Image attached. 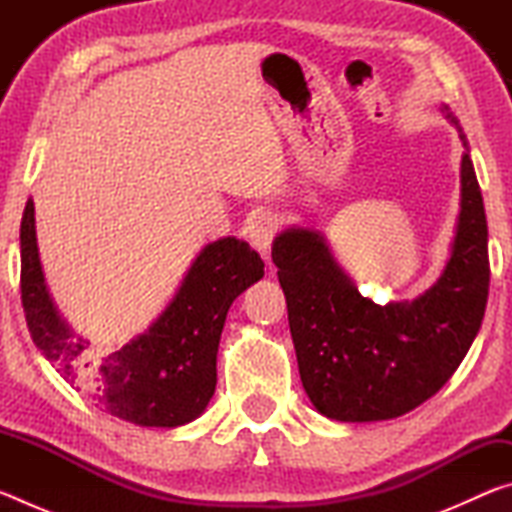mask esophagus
<instances>
[{"label":"esophagus","mask_w":512,"mask_h":512,"mask_svg":"<svg viewBox=\"0 0 512 512\" xmlns=\"http://www.w3.org/2000/svg\"><path fill=\"white\" fill-rule=\"evenodd\" d=\"M280 228V219L273 212H257L248 225V239L259 255H268L273 239Z\"/></svg>","instance_id":"esophagus-1"}]
</instances>
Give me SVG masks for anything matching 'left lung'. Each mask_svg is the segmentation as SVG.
<instances>
[{
    "label": "left lung",
    "mask_w": 512,
    "mask_h": 512,
    "mask_svg": "<svg viewBox=\"0 0 512 512\" xmlns=\"http://www.w3.org/2000/svg\"><path fill=\"white\" fill-rule=\"evenodd\" d=\"M461 210L443 273L422 296L375 305L336 264L323 232L282 230L273 262L287 298L298 370L311 404L339 422L393 420L443 388L481 329L488 302V223L463 128Z\"/></svg>",
    "instance_id": "1"
}]
</instances>
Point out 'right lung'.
I'll return each instance as SVG.
<instances>
[{
	"mask_svg": "<svg viewBox=\"0 0 512 512\" xmlns=\"http://www.w3.org/2000/svg\"><path fill=\"white\" fill-rule=\"evenodd\" d=\"M20 259L22 307L45 359L97 409L140 427L164 429L192 422L207 409L228 309L264 277L262 257L246 241H212L196 255L176 296L149 329L110 350L76 334L49 296L31 198L20 225Z\"/></svg>",
	"mask_w": 512,
	"mask_h": 512,
	"instance_id": "add662e5",
	"label": "right lung"
}]
</instances>
